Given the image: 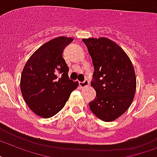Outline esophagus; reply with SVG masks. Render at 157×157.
<instances>
[{
	"mask_svg": "<svg viewBox=\"0 0 157 157\" xmlns=\"http://www.w3.org/2000/svg\"><path fill=\"white\" fill-rule=\"evenodd\" d=\"M79 86L81 87H86L89 86V82L87 80H85L84 82H79Z\"/></svg>",
	"mask_w": 157,
	"mask_h": 157,
	"instance_id": "esophagus-1",
	"label": "esophagus"
}]
</instances>
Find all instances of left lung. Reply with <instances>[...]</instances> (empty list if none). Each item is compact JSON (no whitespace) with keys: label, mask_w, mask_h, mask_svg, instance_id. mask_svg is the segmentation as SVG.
<instances>
[{"label":"left lung","mask_w":157,"mask_h":157,"mask_svg":"<svg viewBox=\"0 0 157 157\" xmlns=\"http://www.w3.org/2000/svg\"><path fill=\"white\" fill-rule=\"evenodd\" d=\"M94 72L91 86L96 98L89 103L94 115L111 122L129 108L136 90L134 67L128 54L116 42L107 37L83 38Z\"/></svg>","instance_id":"8db88e82"}]
</instances>
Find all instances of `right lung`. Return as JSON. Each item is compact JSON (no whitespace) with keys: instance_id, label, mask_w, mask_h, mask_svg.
<instances>
[{"instance_id":"obj_1","label":"right lung","mask_w":157,"mask_h":157,"mask_svg":"<svg viewBox=\"0 0 157 157\" xmlns=\"http://www.w3.org/2000/svg\"><path fill=\"white\" fill-rule=\"evenodd\" d=\"M72 37H58L40 46L28 59L21 76L25 102L33 113L50 118L63 109L71 92L78 86L69 79L63 50Z\"/></svg>"}]
</instances>
